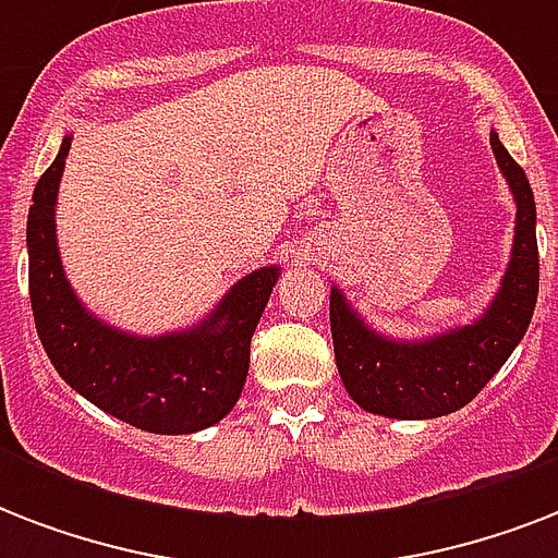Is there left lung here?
I'll return each mask as SVG.
<instances>
[{
  "instance_id": "obj_1",
  "label": "left lung",
  "mask_w": 558,
  "mask_h": 558,
  "mask_svg": "<svg viewBox=\"0 0 558 558\" xmlns=\"http://www.w3.org/2000/svg\"><path fill=\"white\" fill-rule=\"evenodd\" d=\"M495 161L515 199V240L501 289L484 315L423 341L379 336L348 304L341 289L330 292V330L336 367L356 405L393 420H432L458 411L484 390L519 348L538 298L536 202L498 133H489Z\"/></svg>"
}]
</instances>
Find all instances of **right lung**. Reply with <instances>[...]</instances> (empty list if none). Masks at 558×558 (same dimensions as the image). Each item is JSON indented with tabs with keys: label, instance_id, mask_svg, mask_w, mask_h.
<instances>
[{
	"label": "right lung",
	"instance_id": "1",
	"mask_svg": "<svg viewBox=\"0 0 558 558\" xmlns=\"http://www.w3.org/2000/svg\"><path fill=\"white\" fill-rule=\"evenodd\" d=\"M72 135L39 177L28 210V292L37 336L54 371L100 411L153 434H193L219 423L243 393L254 327L278 266L245 275L191 330L156 339L109 327L81 304L57 248V187Z\"/></svg>",
	"mask_w": 558,
	"mask_h": 558
}]
</instances>
